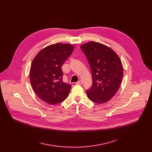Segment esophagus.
<instances>
[{"label":"esophagus","mask_w":152,"mask_h":152,"mask_svg":"<svg viewBox=\"0 0 152 152\" xmlns=\"http://www.w3.org/2000/svg\"><path fill=\"white\" fill-rule=\"evenodd\" d=\"M76 84H78V85H81V84H82V81H81V80H80V81H79L78 82L76 83Z\"/></svg>","instance_id":"esophagus-1"}]
</instances>
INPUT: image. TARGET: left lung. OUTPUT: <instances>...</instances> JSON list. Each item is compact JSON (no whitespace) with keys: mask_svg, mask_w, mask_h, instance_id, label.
<instances>
[{"mask_svg":"<svg viewBox=\"0 0 152 152\" xmlns=\"http://www.w3.org/2000/svg\"><path fill=\"white\" fill-rule=\"evenodd\" d=\"M90 65L92 86L88 90L89 100L97 104L109 101L116 94L123 77V66L119 56L103 44L90 42L80 46Z\"/></svg>","mask_w":152,"mask_h":152,"instance_id":"obj_1","label":"left lung"}]
</instances>
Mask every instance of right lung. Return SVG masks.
<instances>
[{
    "instance_id": "obj_1",
    "label": "right lung",
    "mask_w": 152,
    "mask_h": 152,
    "mask_svg": "<svg viewBox=\"0 0 152 152\" xmlns=\"http://www.w3.org/2000/svg\"><path fill=\"white\" fill-rule=\"evenodd\" d=\"M73 49L70 44H51L39 51L32 60L29 71L31 86L48 104H57L69 95L72 87L63 82L61 66Z\"/></svg>"
}]
</instances>
